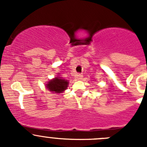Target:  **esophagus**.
<instances>
[{
  "mask_svg": "<svg viewBox=\"0 0 147 147\" xmlns=\"http://www.w3.org/2000/svg\"><path fill=\"white\" fill-rule=\"evenodd\" d=\"M83 75H82V74H78V75H76V78H78V80H81L82 78Z\"/></svg>",
  "mask_w": 147,
  "mask_h": 147,
  "instance_id": "obj_1",
  "label": "esophagus"
}]
</instances>
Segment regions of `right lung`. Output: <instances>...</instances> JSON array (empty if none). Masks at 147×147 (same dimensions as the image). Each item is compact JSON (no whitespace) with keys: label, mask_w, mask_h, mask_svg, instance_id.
<instances>
[{"label":"right lung","mask_w":147,"mask_h":147,"mask_svg":"<svg viewBox=\"0 0 147 147\" xmlns=\"http://www.w3.org/2000/svg\"><path fill=\"white\" fill-rule=\"evenodd\" d=\"M67 84V81L62 79L60 77H57V78H55V79L50 80L48 84H46V86H47V90L50 91L55 93H61L66 90Z\"/></svg>","instance_id":"add662e5"}]
</instances>
